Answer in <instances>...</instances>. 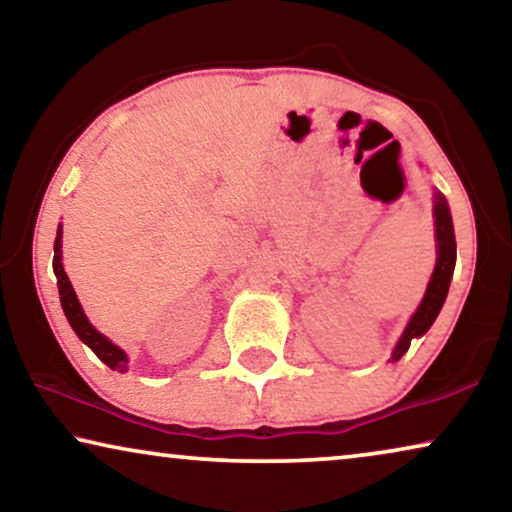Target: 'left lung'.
Listing matches in <instances>:
<instances>
[{"instance_id": "left-lung-1", "label": "left lung", "mask_w": 512, "mask_h": 512, "mask_svg": "<svg viewBox=\"0 0 512 512\" xmlns=\"http://www.w3.org/2000/svg\"><path fill=\"white\" fill-rule=\"evenodd\" d=\"M433 216H436V240H438V263L433 270V277L429 286H426L422 305L412 314L408 328H405L401 340L391 354V361H398L410 349V342L429 331L433 321H436L440 307H443L447 291H450V279L454 272V263H457V240H454V226L450 207H447L445 195L436 193V202H433Z\"/></svg>"}]
</instances>
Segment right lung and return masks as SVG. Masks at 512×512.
Listing matches in <instances>:
<instances>
[{
    "label": "right lung",
    "mask_w": 512,
    "mask_h": 512,
    "mask_svg": "<svg viewBox=\"0 0 512 512\" xmlns=\"http://www.w3.org/2000/svg\"><path fill=\"white\" fill-rule=\"evenodd\" d=\"M60 247H62V228H58V237H55L53 258H55V277H58L60 303H62V310H65L69 326H72L74 333L79 335V338L86 342L90 349H93V352L97 354V359L107 363L109 368L118 370V373H123V370H128V356H125L121 347H116L114 342H109L107 338H104L100 331H95L93 324L86 319V314H83L81 305H79V298H76L72 284H69V279L65 275V268H62Z\"/></svg>",
    "instance_id": "right-lung-1"
}]
</instances>
